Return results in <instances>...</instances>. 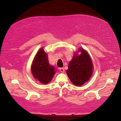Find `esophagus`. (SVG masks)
I'll use <instances>...</instances> for the list:
<instances>
[{
	"label": "esophagus",
	"instance_id": "34e87169",
	"mask_svg": "<svg viewBox=\"0 0 121 121\" xmlns=\"http://www.w3.org/2000/svg\"><path fill=\"white\" fill-rule=\"evenodd\" d=\"M59 69H60V72H61V73H64V69L63 68H60Z\"/></svg>",
	"mask_w": 121,
	"mask_h": 121
}]
</instances>
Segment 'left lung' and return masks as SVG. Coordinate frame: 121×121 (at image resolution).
Instances as JSON below:
<instances>
[{"label": "left lung", "instance_id": "left-lung-1", "mask_svg": "<svg viewBox=\"0 0 121 121\" xmlns=\"http://www.w3.org/2000/svg\"><path fill=\"white\" fill-rule=\"evenodd\" d=\"M81 52L79 55L78 53ZM94 65L87 52L80 48L75 52L69 64L66 73L73 84L77 86H81L90 79L92 76Z\"/></svg>", "mask_w": 121, "mask_h": 121}]
</instances>
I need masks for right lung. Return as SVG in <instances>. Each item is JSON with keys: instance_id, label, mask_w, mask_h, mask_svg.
<instances>
[{"instance_id": "1", "label": "right lung", "mask_w": 121, "mask_h": 121, "mask_svg": "<svg viewBox=\"0 0 121 121\" xmlns=\"http://www.w3.org/2000/svg\"><path fill=\"white\" fill-rule=\"evenodd\" d=\"M55 67L49 64L47 53L43 48L37 52L31 66V73L34 78L42 83H49L56 73Z\"/></svg>"}]
</instances>
